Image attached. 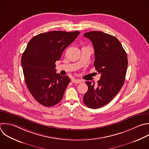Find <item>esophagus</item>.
I'll list each match as a JSON object with an SVG mask.
<instances>
[{
  "instance_id": "obj_1",
  "label": "esophagus",
  "mask_w": 149,
  "mask_h": 149,
  "mask_svg": "<svg viewBox=\"0 0 149 149\" xmlns=\"http://www.w3.org/2000/svg\"><path fill=\"white\" fill-rule=\"evenodd\" d=\"M82 80H79V79H72V82L73 83H82Z\"/></svg>"
}]
</instances>
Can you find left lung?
Listing matches in <instances>:
<instances>
[{"label": "left lung", "mask_w": 149, "mask_h": 149, "mask_svg": "<svg viewBox=\"0 0 149 149\" xmlns=\"http://www.w3.org/2000/svg\"><path fill=\"white\" fill-rule=\"evenodd\" d=\"M84 36L91 40L94 48L95 70L101 74L97 86L86 82L88 90L83 97L89 108L97 109L108 104L119 93L125 79L127 55L119 41L101 31H90Z\"/></svg>", "instance_id": "obj_1"}]
</instances>
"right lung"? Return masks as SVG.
<instances>
[{
  "mask_svg": "<svg viewBox=\"0 0 149 149\" xmlns=\"http://www.w3.org/2000/svg\"><path fill=\"white\" fill-rule=\"evenodd\" d=\"M80 32L52 31L34 37L22 56V66L27 88L35 100L45 107L59 103L70 81L67 76L56 73L55 62Z\"/></svg>",
  "mask_w": 149,
  "mask_h": 149,
  "instance_id": "1",
  "label": "right lung"
}]
</instances>
